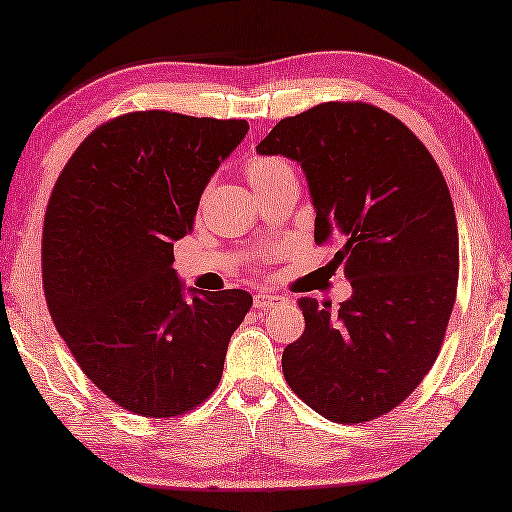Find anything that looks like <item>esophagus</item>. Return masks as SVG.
Here are the masks:
<instances>
[{
    "instance_id": "34e87169",
    "label": "esophagus",
    "mask_w": 512,
    "mask_h": 512,
    "mask_svg": "<svg viewBox=\"0 0 512 512\" xmlns=\"http://www.w3.org/2000/svg\"><path fill=\"white\" fill-rule=\"evenodd\" d=\"M284 301L279 295H268V292H257L253 297V306L257 310H270V308H277L279 303Z\"/></svg>"
}]
</instances>
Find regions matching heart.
I'll return each instance as SVG.
<instances>
[{
  "instance_id": "obj_1",
  "label": "heart",
  "mask_w": 512,
  "mask_h": 512,
  "mask_svg": "<svg viewBox=\"0 0 512 512\" xmlns=\"http://www.w3.org/2000/svg\"><path fill=\"white\" fill-rule=\"evenodd\" d=\"M286 173H292V171L286 162L279 158H253L246 167V176L253 189L264 187V184L277 180L279 176H286Z\"/></svg>"
}]
</instances>
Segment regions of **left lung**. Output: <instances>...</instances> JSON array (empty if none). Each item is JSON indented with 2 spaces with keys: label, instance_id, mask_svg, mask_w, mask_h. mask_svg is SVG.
<instances>
[{
  "label": "left lung",
  "instance_id": "1",
  "mask_svg": "<svg viewBox=\"0 0 512 512\" xmlns=\"http://www.w3.org/2000/svg\"><path fill=\"white\" fill-rule=\"evenodd\" d=\"M257 154L301 165L314 242L343 239L334 259L352 284L339 310L299 301L306 330L281 356L288 385L334 422L383 416L427 376L449 325L460 246L447 182L407 125L367 103L284 118Z\"/></svg>",
  "mask_w": 512,
  "mask_h": 512
}]
</instances>
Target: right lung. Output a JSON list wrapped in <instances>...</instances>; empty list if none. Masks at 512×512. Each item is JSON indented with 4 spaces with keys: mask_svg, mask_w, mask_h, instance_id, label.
I'll list each match as a JSON object with an SVG mask.
<instances>
[{
    "mask_svg": "<svg viewBox=\"0 0 512 512\" xmlns=\"http://www.w3.org/2000/svg\"><path fill=\"white\" fill-rule=\"evenodd\" d=\"M246 134L235 118L132 112L96 127L52 189L41 244L50 317L85 376L138 416H182L209 398L253 306L246 290L204 295L173 270V242Z\"/></svg>",
    "mask_w": 512,
    "mask_h": 512,
    "instance_id": "right-lung-1",
    "label": "right lung"
}]
</instances>
